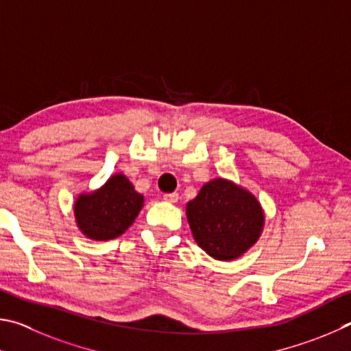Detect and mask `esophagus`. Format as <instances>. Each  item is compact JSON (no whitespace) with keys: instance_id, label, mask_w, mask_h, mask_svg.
<instances>
[{"instance_id":"1","label":"esophagus","mask_w":351,"mask_h":351,"mask_svg":"<svg viewBox=\"0 0 351 351\" xmlns=\"http://www.w3.org/2000/svg\"><path fill=\"white\" fill-rule=\"evenodd\" d=\"M163 199L166 202H169V204H176L177 200H179V194L177 193H169V194H163Z\"/></svg>"}]
</instances>
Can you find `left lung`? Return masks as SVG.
<instances>
[{
  "label": "left lung",
  "instance_id": "8db88e82",
  "mask_svg": "<svg viewBox=\"0 0 351 351\" xmlns=\"http://www.w3.org/2000/svg\"><path fill=\"white\" fill-rule=\"evenodd\" d=\"M186 216L195 242L217 261L242 256L259 239L263 225L254 195L223 179L204 185L186 205Z\"/></svg>",
  "mask_w": 351,
  "mask_h": 351
}]
</instances>
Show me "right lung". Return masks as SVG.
Segmentation results:
<instances>
[{"label":"right lung","instance_id":"obj_1","mask_svg":"<svg viewBox=\"0 0 351 351\" xmlns=\"http://www.w3.org/2000/svg\"><path fill=\"white\" fill-rule=\"evenodd\" d=\"M143 206V195L135 191L123 174L112 176L92 194L80 195L75 204L78 228L95 241H109L132 225Z\"/></svg>","mask_w":351,"mask_h":351}]
</instances>
